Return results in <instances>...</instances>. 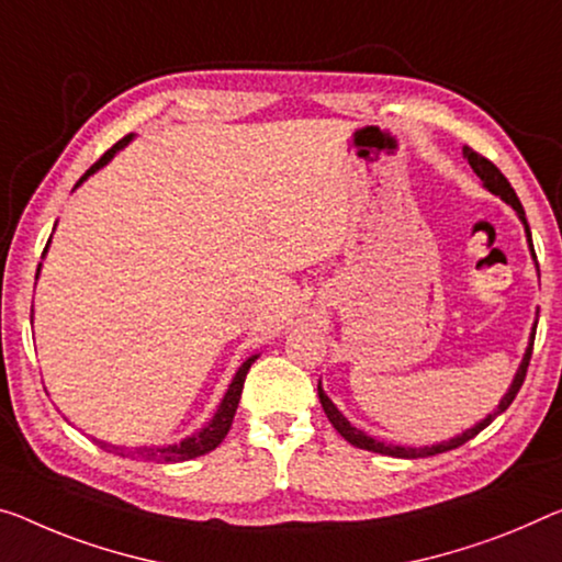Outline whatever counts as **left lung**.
I'll use <instances>...</instances> for the list:
<instances>
[{
    "mask_svg": "<svg viewBox=\"0 0 562 562\" xmlns=\"http://www.w3.org/2000/svg\"><path fill=\"white\" fill-rule=\"evenodd\" d=\"M464 158L470 160L472 170L477 172L480 180H482V183H485L487 191H490V193H495V195H499V198H503L505 203H510L513 209L517 211V215H520V221L525 223V231H528L530 251H532V256H535V248H532V238H530V226H528V218H525L522 203H520V198H517V193L513 191L510 180H507V178L503 176V172H499V168L495 166V162L487 160V158H482L480 153H474L472 148H468V145H464ZM538 273H540V269H538ZM535 326H538V324H535ZM532 344H535V329H532L530 347H528V351H525V359H522V364H520V369H517V374H515V379H513V386H510V390H507V394L503 396V402H499L497 412H495V414H490V417L482 419L480 425H474L472 429L462 431L460 437H454V439H450V442H442V445L419 447V450H417V447L384 445V442H379V439H374V437H367L364 431H361V429L351 427V425H349V419L344 417V414L334 407V402L329 400V396L324 394L322 384H318V400H322V407H324V412H326V417H329V422H331V425H334V429L339 431V435H341L344 439H347V442H351L353 447H359V450H369V452H376V454H390V457H407V460H417V457H431V454H439V452L454 450V447H460V445H464V442H470V439H472L474 435H480V431L485 429V427L490 425V422L497 417V414H503L507 407H510L513 400H515V396H517V392H520L522 382H525V374H528L530 357H532Z\"/></svg>",
    "mask_w": 562,
    "mask_h": 562,
    "instance_id": "obj_1",
    "label": "left lung"
}]
</instances>
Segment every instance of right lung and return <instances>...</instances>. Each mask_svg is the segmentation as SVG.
<instances>
[{"label":"right lung","mask_w":562,"mask_h":562,"mask_svg":"<svg viewBox=\"0 0 562 562\" xmlns=\"http://www.w3.org/2000/svg\"><path fill=\"white\" fill-rule=\"evenodd\" d=\"M127 143H131V135H125L123 140H117L115 145H112V148L105 155H102V158L94 162V166L88 172H85L80 180H77V186H80L88 176H92L94 170H100L102 166H105V162L112 158V155H115ZM45 251H47V248H45ZM42 256H45V254H42ZM37 273H40V269H37ZM254 361H256V357L246 359L244 367L236 371V376H233L228 392H226V396H223V402H221L218 412H215V417L209 422V427H203L201 431H195L193 437H186L183 442L168 445V447H150V450H148V447H143V450H125V447H115V445L100 442V439H94V442H98L102 450L115 452L120 457H148V460H158V462H183V460H193V457H201L205 452L215 450V447H218L223 439H226L228 429L233 425V414H236V409H238V400H240V392H244L246 374H248V369H251Z\"/></svg>","instance_id":"add662e5"}]
</instances>
